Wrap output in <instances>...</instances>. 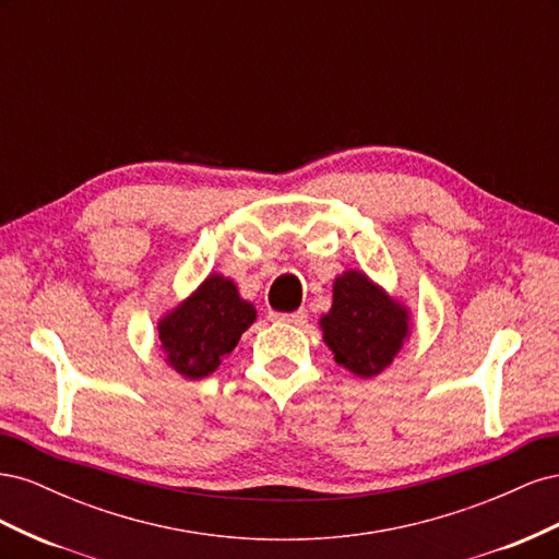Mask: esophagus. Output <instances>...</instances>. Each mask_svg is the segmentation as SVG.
I'll return each mask as SVG.
<instances>
[{
	"label": "esophagus",
	"instance_id": "34e87169",
	"mask_svg": "<svg viewBox=\"0 0 559 559\" xmlns=\"http://www.w3.org/2000/svg\"><path fill=\"white\" fill-rule=\"evenodd\" d=\"M270 319L273 321H284V324H306L308 312L306 310H296V312H270Z\"/></svg>",
	"mask_w": 559,
	"mask_h": 559
}]
</instances>
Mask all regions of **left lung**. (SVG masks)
<instances>
[{"label":"left lung","instance_id":"8db88e82","mask_svg":"<svg viewBox=\"0 0 559 559\" xmlns=\"http://www.w3.org/2000/svg\"><path fill=\"white\" fill-rule=\"evenodd\" d=\"M319 324L337 366L373 378L392 364L408 335V312L364 273L347 270L333 282V308Z\"/></svg>","mask_w":559,"mask_h":559}]
</instances>
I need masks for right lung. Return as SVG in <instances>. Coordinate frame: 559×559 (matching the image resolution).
Listing matches in <instances>:
<instances>
[{
  "label": "right lung",
  "instance_id": "obj_1",
  "mask_svg": "<svg viewBox=\"0 0 559 559\" xmlns=\"http://www.w3.org/2000/svg\"><path fill=\"white\" fill-rule=\"evenodd\" d=\"M253 319L257 310L240 298L233 280L212 275L191 298L160 319L158 337L177 373L200 380L214 373Z\"/></svg>",
  "mask_w": 559,
  "mask_h": 559
}]
</instances>
